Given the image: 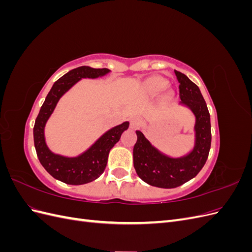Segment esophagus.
Masks as SVG:
<instances>
[{"label":"esophagus","mask_w":252,"mask_h":252,"mask_svg":"<svg viewBox=\"0 0 252 252\" xmlns=\"http://www.w3.org/2000/svg\"><path fill=\"white\" fill-rule=\"evenodd\" d=\"M129 121H130V128H132V129L138 127V125L140 123V119L138 117H132Z\"/></svg>","instance_id":"34e87169"}]
</instances>
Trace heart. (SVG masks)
<instances>
[{
  "mask_svg": "<svg viewBox=\"0 0 252 252\" xmlns=\"http://www.w3.org/2000/svg\"><path fill=\"white\" fill-rule=\"evenodd\" d=\"M168 86V82L159 77H151L147 79L143 84V91L147 96L155 97L161 91ZM175 100V93L174 90L169 88L167 89L161 96V102L163 104H169Z\"/></svg>",
  "mask_w": 252,
  "mask_h": 252,
  "instance_id": "1",
  "label": "heart"
}]
</instances>
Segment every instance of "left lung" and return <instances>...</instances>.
Here are the masks:
<instances>
[{
  "label": "left lung",
  "mask_w": 252,
  "mask_h": 252,
  "mask_svg": "<svg viewBox=\"0 0 252 252\" xmlns=\"http://www.w3.org/2000/svg\"><path fill=\"white\" fill-rule=\"evenodd\" d=\"M180 83L181 105L195 117L194 145L187 155L172 158L155 147L136 130L138 140L133 147V166L140 179L158 188H175L193 179L204 167L211 145L210 114L200 88L187 75L174 70Z\"/></svg>",
  "instance_id": "8db88e82"
}]
</instances>
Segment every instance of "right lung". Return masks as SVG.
Listing matches in <instances>:
<instances>
[{
	"label": "right lung",
	"mask_w": 252,
	"mask_h": 252,
	"mask_svg": "<svg viewBox=\"0 0 252 252\" xmlns=\"http://www.w3.org/2000/svg\"><path fill=\"white\" fill-rule=\"evenodd\" d=\"M109 72L110 70L107 68L95 69L89 66H81L67 72L53 84L36 117L33 127V140L39 161L50 175L66 184L83 185L100 177L107 165L109 151L120 141L122 133L127 130L129 122L112 127L101 135L86 151L72 158L56 155L48 148L45 141V126L60 98L75 83L82 79L104 77Z\"/></svg>",
	"instance_id": "add662e5"
}]
</instances>
